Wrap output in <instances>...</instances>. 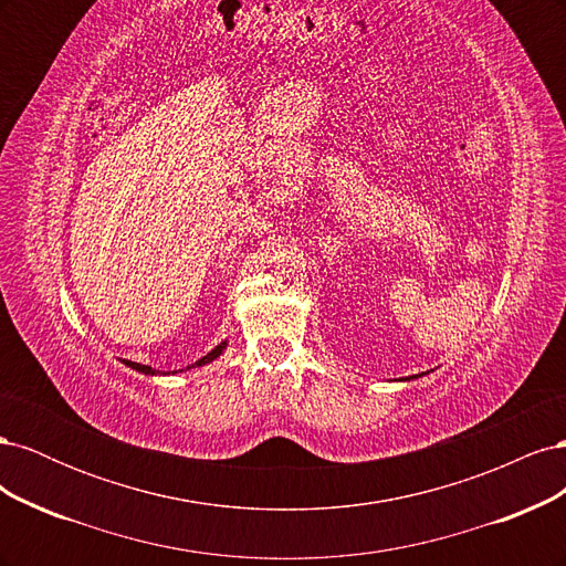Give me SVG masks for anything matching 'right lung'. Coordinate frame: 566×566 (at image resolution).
I'll return each instance as SVG.
<instances>
[{"label": "right lung", "instance_id": "add662e5", "mask_svg": "<svg viewBox=\"0 0 566 566\" xmlns=\"http://www.w3.org/2000/svg\"><path fill=\"white\" fill-rule=\"evenodd\" d=\"M227 349V342H221V345H217L208 356H202L200 358V361H196L193 366H205V364H210V361H214V358L221 354V352H224ZM123 364L125 366H129V368H134V370H139V373H144V375H156L158 370H153L150 366H144V364H136V361H125V358H123ZM193 366H186V368H193ZM177 373V370H175Z\"/></svg>", "mask_w": 566, "mask_h": 566}]
</instances>
